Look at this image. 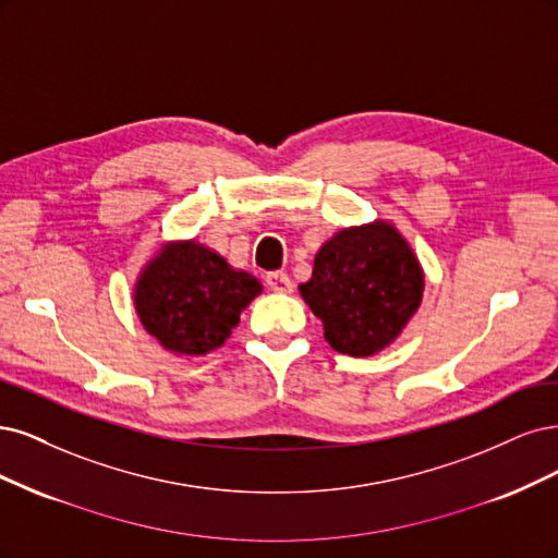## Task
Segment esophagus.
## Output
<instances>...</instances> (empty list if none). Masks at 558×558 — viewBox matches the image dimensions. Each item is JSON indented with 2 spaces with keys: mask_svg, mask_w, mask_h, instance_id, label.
I'll return each instance as SVG.
<instances>
[{
  "mask_svg": "<svg viewBox=\"0 0 558 558\" xmlns=\"http://www.w3.org/2000/svg\"><path fill=\"white\" fill-rule=\"evenodd\" d=\"M266 284H268V290H274L278 294H290L294 290L290 276L282 274V271H271V274H268L266 276Z\"/></svg>",
  "mask_w": 558,
  "mask_h": 558,
  "instance_id": "esophagus-1",
  "label": "esophagus"
}]
</instances>
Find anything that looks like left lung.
Segmentation results:
<instances>
[{
    "mask_svg": "<svg viewBox=\"0 0 558 558\" xmlns=\"http://www.w3.org/2000/svg\"><path fill=\"white\" fill-rule=\"evenodd\" d=\"M299 292L336 352L371 356L389 348L417 313L424 271L401 231L375 220L322 243L313 276Z\"/></svg>",
    "mask_w": 558,
    "mask_h": 558,
    "instance_id": "8db88e82",
    "label": "left lung"
}]
</instances>
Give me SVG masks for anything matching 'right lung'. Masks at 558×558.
I'll return each instance as SVG.
<instances>
[{
    "instance_id": "1",
    "label": "right lung",
    "mask_w": 558,
    "mask_h": 558,
    "mask_svg": "<svg viewBox=\"0 0 558 558\" xmlns=\"http://www.w3.org/2000/svg\"><path fill=\"white\" fill-rule=\"evenodd\" d=\"M262 282L204 243L169 241L141 268L134 308L157 343L178 356L218 350Z\"/></svg>"
}]
</instances>
